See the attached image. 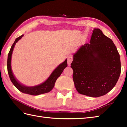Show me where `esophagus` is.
Listing matches in <instances>:
<instances>
[{
  "mask_svg": "<svg viewBox=\"0 0 127 127\" xmlns=\"http://www.w3.org/2000/svg\"><path fill=\"white\" fill-rule=\"evenodd\" d=\"M73 61V57L72 56H69L68 57H67V65L68 66H70L71 63Z\"/></svg>",
  "mask_w": 127,
  "mask_h": 127,
  "instance_id": "obj_1",
  "label": "esophagus"
}]
</instances>
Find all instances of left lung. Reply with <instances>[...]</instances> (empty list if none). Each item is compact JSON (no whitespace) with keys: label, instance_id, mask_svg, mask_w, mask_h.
Masks as SVG:
<instances>
[{"label":"left lung","instance_id":"obj_1","mask_svg":"<svg viewBox=\"0 0 127 127\" xmlns=\"http://www.w3.org/2000/svg\"><path fill=\"white\" fill-rule=\"evenodd\" d=\"M90 43L81 46L73 55L71 67L78 92L97 97L115 86L121 65L120 55L110 38L99 29H94Z\"/></svg>","mask_w":127,"mask_h":127}]
</instances>
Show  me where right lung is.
Instances as JSON below:
<instances>
[{
  "instance_id": "1",
  "label": "right lung",
  "mask_w": 127,
  "mask_h": 127,
  "mask_svg": "<svg viewBox=\"0 0 127 127\" xmlns=\"http://www.w3.org/2000/svg\"><path fill=\"white\" fill-rule=\"evenodd\" d=\"M23 36L24 35L23 34L22 36L16 38L14 43L11 46L9 52H8L7 62V71L12 83L13 84V85L16 87L18 90L21 91L22 93L29 94V95L36 96L40 95V94L49 93L54 87L56 81L57 79L60 77L61 73L63 71L64 69L66 67H67V60L66 59L64 62L59 65L53 71V72L51 73V74L50 75L46 81L43 82L42 83L33 87H27L25 86V85H24L23 84L19 83L14 76L12 71L11 65L12 54L14 47L16 45V43L19 39H21Z\"/></svg>"
}]
</instances>
